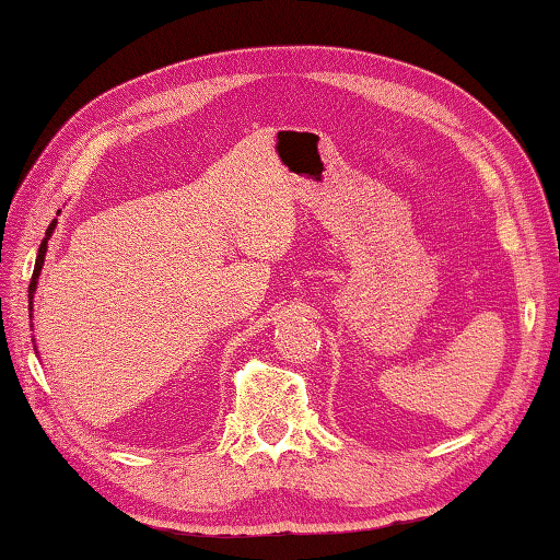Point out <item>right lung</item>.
<instances>
[{
  "label": "right lung",
  "instance_id": "1",
  "mask_svg": "<svg viewBox=\"0 0 560 560\" xmlns=\"http://www.w3.org/2000/svg\"><path fill=\"white\" fill-rule=\"evenodd\" d=\"M54 230H56V220L49 224V230H46V236H44V240H42V246H39V254H36V264H34L32 283H30V318H34V316H32V311H34V293H36V287H39V277H42V269H44L46 249H49V240H51ZM32 326H34V324H32ZM34 350H36V346H34Z\"/></svg>",
  "mask_w": 560,
  "mask_h": 560
}]
</instances>
